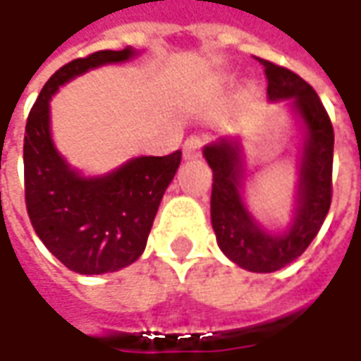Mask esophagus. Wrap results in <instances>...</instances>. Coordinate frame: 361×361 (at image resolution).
Wrapping results in <instances>:
<instances>
[{
    "instance_id": "1",
    "label": "esophagus",
    "mask_w": 361,
    "mask_h": 361,
    "mask_svg": "<svg viewBox=\"0 0 361 361\" xmlns=\"http://www.w3.org/2000/svg\"><path fill=\"white\" fill-rule=\"evenodd\" d=\"M202 145H204V140H202L200 135L188 137L185 143H183V157H185V159H195V157H200V154H202Z\"/></svg>"
}]
</instances>
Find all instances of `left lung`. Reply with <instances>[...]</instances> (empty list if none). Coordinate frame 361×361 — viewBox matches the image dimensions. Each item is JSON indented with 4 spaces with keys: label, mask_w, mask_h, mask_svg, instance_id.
I'll return each mask as SVG.
<instances>
[{
    "label": "left lung",
    "mask_w": 361,
    "mask_h": 361,
    "mask_svg": "<svg viewBox=\"0 0 361 361\" xmlns=\"http://www.w3.org/2000/svg\"><path fill=\"white\" fill-rule=\"evenodd\" d=\"M267 78V99L286 102L300 131L292 207L283 224H264L247 205L250 169L242 143L224 135L204 147L214 171L212 226L219 250L235 266L269 274L292 264L317 235L331 204L334 128L317 94L300 75L259 59Z\"/></svg>",
    "instance_id": "obj_1"
}]
</instances>
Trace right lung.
<instances>
[{
  "label": "right lung",
  "mask_w": 361,
  "mask_h": 361,
  "mask_svg": "<svg viewBox=\"0 0 361 361\" xmlns=\"http://www.w3.org/2000/svg\"><path fill=\"white\" fill-rule=\"evenodd\" d=\"M137 56L128 45L69 61L47 80L25 126V204L33 230L63 266L81 276L119 271L143 254L181 152L131 157L111 171L85 176L54 142L51 97L92 69L128 63Z\"/></svg>",
  "instance_id": "obj_1"
}]
</instances>
